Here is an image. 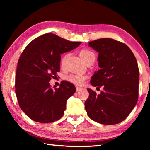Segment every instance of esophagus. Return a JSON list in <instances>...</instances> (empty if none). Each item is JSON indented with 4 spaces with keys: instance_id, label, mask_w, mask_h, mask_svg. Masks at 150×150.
<instances>
[{
    "instance_id": "1",
    "label": "esophagus",
    "mask_w": 150,
    "mask_h": 150,
    "mask_svg": "<svg viewBox=\"0 0 150 150\" xmlns=\"http://www.w3.org/2000/svg\"><path fill=\"white\" fill-rule=\"evenodd\" d=\"M75 88H76V91H81V90H82V89H83V88H82V87H78V86H76V87H75Z\"/></svg>"
}]
</instances>
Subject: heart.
<instances>
[{
  "instance_id": "b5f03b06",
  "label": "heart",
  "mask_w": 150,
  "mask_h": 150,
  "mask_svg": "<svg viewBox=\"0 0 150 150\" xmlns=\"http://www.w3.org/2000/svg\"><path fill=\"white\" fill-rule=\"evenodd\" d=\"M80 56L85 62H87L88 60L92 59V58H95V54H94L92 51H91L89 50H87V49H83L81 51ZM65 58H66V55L62 58V62H61L62 65L65 62ZM85 79H86V77L85 75H83L81 74H71L66 77V79L69 81V82L72 83L73 84L78 85H82L83 83H84Z\"/></svg>"
}]
</instances>
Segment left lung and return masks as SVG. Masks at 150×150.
Masks as SVG:
<instances>
[{
  "label": "left lung",
  "instance_id": "8db88e82",
  "mask_svg": "<svg viewBox=\"0 0 150 150\" xmlns=\"http://www.w3.org/2000/svg\"><path fill=\"white\" fill-rule=\"evenodd\" d=\"M98 53L100 69L91 80L94 87L103 91L100 95L87 88L89 96L85 103L88 116L103 124L121 122L135 107L138 98L139 73L135 56L128 45L111 38L88 42Z\"/></svg>",
  "mask_w": 150,
  "mask_h": 150
}]
</instances>
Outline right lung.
I'll list each match as a JSON object with an SVG mask.
<instances>
[{
	"label": "right lung",
	"mask_w": 150,
	"mask_h": 150,
	"mask_svg": "<svg viewBox=\"0 0 150 150\" xmlns=\"http://www.w3.org/2000/svg\"><path fill=\"white\" fill-rule=\"evenodd\" d=\"M80 44L48 33L33 40L23 51L18 62L15 92L20 108L32 120L50 123L63 116L75 87L62 81L53 89L49 82L59 71L61 54Z\"/></svg>",
	"instance_id": "obj_1"
}]
</instances>
